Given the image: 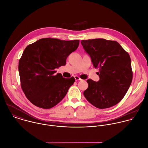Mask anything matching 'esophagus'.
Returning a JSON list of instances; mask_svg holds the SVG:
<instances>
[{
	"label": "esophagus",
	"instance_id": "esophagus-1",
	"mask_svg": "<svg viewBox=\"0 0 148 148\" xmlns=\"http://www.w3.org/2000/svg\"><path fill=\"white\" fill-rule=\"evenodd\" d=\"M74 78H75V81H81V80H82L81 78H80L78 76H75L74 77Z\"/></svg>",
	"mask_w": 148,
	"mask_h": 148
}]
</instances>
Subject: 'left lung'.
I'll list each match as a JSON object with an SVG mask.
<instances>
[{
  "mask_svg": "<svg viewBox=\"0 0 148 148\" xmlns=\"http://www.w3.org/2000/svg\"><path fill=\"white\" fill-rule=\"evenodd\" d=\"M91 58L95 68L99 69L100 80H87L84 92L86 100L95 107L104 109L119 103L127 93L133 79L129 54L115 41L95 38L81 41Z\"/></svg>",
  "mask_w": 148,
  "mask_h": 148,
  "instance_id": "8db88e82",
  "label": "left lung"
}]
</instances>
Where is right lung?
<instances>
[{
    "label": "right lung",
    "mask_w": 148,
    "mask_h": 148,
    "mask_svg": "<svg viewBox=\"0 0 148 148\" xmlns=\"http://www.w3.org/2000/svg\"><path fill=\"white\" fill-rule=\"evenodd\" d=\"M79 43V40L43 38L26 47L18 70L21 88L33 104L49 109L64 97L75 82L74 77L63 78L60 73L55 74V70L66 64L67 58Z\"/></svg>",
    "instance_id": "1"
}]
</instances>
